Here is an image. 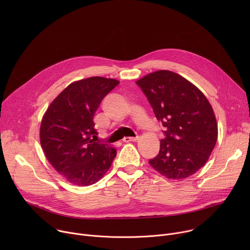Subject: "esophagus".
<instances>
[{"mask_svg": "<svg viewBox=\"0 0 250 250\" xmlns=\"http://www.w3.org/2000/svg\"><path fill=\"white\" fill-rule=\"evenodd\" d=\"M139 139L138 136H135V137H124L123 141L125 142H130V141H137Z\"/></svg>", "mask_w": 250, "mask_h": 250, "instance_id": "1", "label": "esophagus"}]
</instances>
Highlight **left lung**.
<instances>
[{
    "instance_id": "8db88e82",
    "label": "left lung",
    "mask_w": 250,
    "mask_h": 250,
    "mask_svg": "<svg viewBox=\"0 0 250 250\" xmlns=\"http://www.w3.org/2000/svg\"><path fill=\"white\" fill-rule=\"evenodd\" d=\"M136 84L162 123L165 137L159 153L148 161L169 179H184L208 161L218 138L217 120L205 95L181 75L159 70Z\"/></svg>"
}]
</instances>
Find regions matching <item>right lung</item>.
<instances>
[{"label":"right lung","instance_id":"right-lung-1","mask_svg":"<svg viewBox=\"0 0 250 250\" xmlns=\"http://www.w3.org/2000/svg\"><path fill=\"white\" fill-rule=\"evenodd\" d=\"M119 81L90 77L71 83L50 104L41 125V145L53 168L77 186L98 182L117 150L95 142L94 115L102 100Z\"/></svg>","mask_w":250,"mask_h":250}]
</instances>
